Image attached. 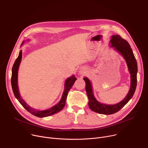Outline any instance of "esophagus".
Here are the masks:
<instances>
[{"label": "esophagus", "instance_id": "1", "mask_svg": "<svg viewBox=\"0 0 148 148\" xmlns=\"http://www.w3.org/2000/svg\"><path fill=\"white\" fill-rule=\"evenodd\" d=\"M86 69L84 68V67H82L79 69V73L81 75H84L86 74Z\"/></svg>", "mask_w": 148, "mask_h": 148}]
</instances>
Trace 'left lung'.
Here are the masks:
<instances>
[{
  "instance_id": "left-lung-1",
  "label": "left lung",
  "mask_w": 148,
  "mask_h": 148,
  "mask_svg": "<svg viewBox=\"0 0 148 148\" xmlns=\"http://www.w3.org/2000/svg\"><path fill=\"white\" fill-rule=\"evenodd\" d=\"M111 37V39L109 43L110 47H112L115 51L122 56L126 61L128 71L131 74L130 88L127 95L121 101L115 104L108 105L99 102L94 97L91 81L88 77L83 78L86 82V90L89 99L88 105L90 108L97 113L104 115H111L116 113L125 106L132 98L137 85V62L130 44L127 41L118 34L112 35Z\"/></svg>"
}]
</instances>
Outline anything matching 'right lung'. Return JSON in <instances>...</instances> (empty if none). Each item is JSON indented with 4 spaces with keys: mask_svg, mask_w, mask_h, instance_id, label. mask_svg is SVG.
<instances>
[{
    "mask_svg": "<svg viewBox=\"0 0 148 148\" xmlns=\"http://www.w3.org/2000/svg\"><path fill=\"white\" fill-rule=\"evenodd\" d=\"M25 41L29 42L30 41V40L28 39V40H26V41L24 40L22 42V45H21V46H22L25 44ZM22 51L20 50L19 52L18 57L16 58V61H14V63L13 66L12 70V73L11 84H12V90H13L14 95L16 98V99L29 112L39 118L49 116L61 111L65 106L67 94L70 90L73 87L74 83L77 79V78L75 77V75H73L66 79L64 82V91H63L61 98L60 101L57 104H56L52 107L49 109H47L46 110H37L31 107L30 106H29V105L25 101V100L22 99L19 92V90L18 87V68L20 64L21 61H22Z\"/></svg>",
    "mask_w": 148,
    "mask_h": 148,
    "instance_id": "right-lung-1",
    "label": "right lung"
}]
</instances>
